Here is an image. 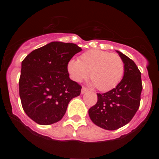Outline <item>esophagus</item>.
Wrapping results in <instances>:
<instances>
[{"instance_id":"esophagus-1","label":"esophagus","mask_w":159,"mask_h":159,"mask_svg":"<svg viewBox=\"0 0 159 159\" xmlns=\"http://www.w3.org/2000/svg\"><path fill=\"white\" fill-rule=\"evenodd\" d=\"M88 92V88L83 87L82 89H81V94H84V93H86V92Z\"/></svg>"}]
</instances>
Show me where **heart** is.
<instances>
[{
    "instance_id": "1",
    "label": "heart",
    "mask_w": 159,
    "mask_h": 159,
    "mask_svg": "<svg viewBox=\"0 0 159 159\" xmlns=\"http://www.w3.org/2000/svg\"><path fill=\"white\" fill-rule=\"evenodd\" d=\"M67 71L73 80L80 82L88 76L92 84L102 92L116 88L124 75L125 65L119 55L93 49L81 55L80 60H71Z\"/></svg>"
}]
</instances>
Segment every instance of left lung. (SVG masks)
<instances>
[{"instance_id":"1","label":"left lung","mask_w":159,"mask_h":159,"mask_svg":"<svg viewBox=\"0 0 159 159\" xmlns=\"http://www.w3.org/2000/svg\"><path fill=\"white\" fill-rule=\"evenodd\" d=\"M116 52L124 62L123 78L112 90L97 94V102L88 111L92 121L108 130H117L131 120L139 107L143 90L141 72L136 64L121 52Z\"/></svg>"}]
</instances>
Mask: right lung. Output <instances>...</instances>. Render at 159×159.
<instances>
[{
    "instance_id": "obj_1",
    "label": "right lung",
    "mask_w": 159,
    "mask_h": 159,
    "mask_svg": "<svg viewBox=\"0 0 159 159\" xmlns=\"http://www.w3.org/2000/svg\"><path fill=\"white\" fill-rule=\"evenodd\" d=\"M81 48L54 41L29 53L21 63L19 94L23 109L36 123L50 125L64 117L82 87L69 78L67 64Z\"/></svg>"
}]
</instances>
